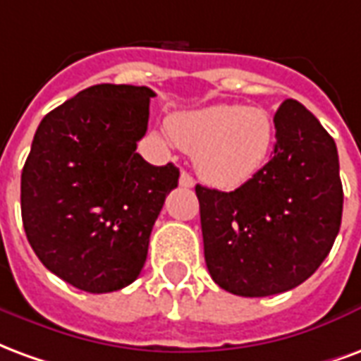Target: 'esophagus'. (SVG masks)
<instances>
[{
	"label": "esophagus",
	"mask_w": 361,
	"mask_h": 361,
	"mask_svg": "<svg viewBox=\"0 0 361 361\" xmlns=\"http://www.w3.org/2000/svg\"><path fill=\"white\" fill-rule=\"evenodd\" d=\"M180 185L185 189L193 188V185H195V180H193V178H191V176H189V173L183 170V172L180 173Z\"/></svg>",
	"instance_id": "1"
}]
</instances>
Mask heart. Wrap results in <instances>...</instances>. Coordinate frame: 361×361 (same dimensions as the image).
Wrapping results in <instances>:
<instances>
[{"label": "heart", "mask_w": 361, "mask_h": 361, "mask_svg": "<svg viewBox=\"0 0 361 361\" xmlns=\"http://www.w3.org/2000/svg\"><path fill=\"white\" fill-rule=\"evenodd\" d=\"M176 145L195 154L197 173L220 189H235L255 178L274 145V121L263 108L212 104L168 119Z\"/></svg>", "instance_id": "b5f03b06"}]
</instances>
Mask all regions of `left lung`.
<instances>
[{"instance_id": "8db88e82", "label": "left lung", "mask_w": 361, "mask_h": 361, "mask_svg": "<svg viewBox=\"0 0 361 361\" xmlns=\"http://www.w3.org/2000/svg\"><path fill=\"white\" fill-rule=\"evenodd\" d=\"M276 142L261 172L234 191L197 185L204 261L222 290L263 298L307 280L333 247L342 220L333 137L298 100L274 114Z\"/></svg>"}]
</instances>
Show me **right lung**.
<instances>
[{
	"label": "right lung",
	"instance_id": "obj_1",
	"mask_svg": "<svg viewBox=\"0 0 361 361\" xmlns=\"http://www.w3.org/2000/svg\"><path fill=\"white\" fill-rule=\"evenodd\" d=\"M147 87L94 85L44 116L20 173V214L36 257L71 286L106 294L141 272L180 170L135 152Z\"/></svg>",
	"mask_w": 361,
	"mask_h": 361
}]
</instances>
